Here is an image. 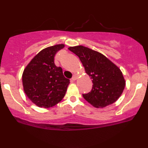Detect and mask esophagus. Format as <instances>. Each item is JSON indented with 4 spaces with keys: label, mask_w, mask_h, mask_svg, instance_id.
<instances>
[{
    "label": "esophagus",
    "mask_w": 148,
    "mask_h": 148,
    "mask_svg": "<svg viewBox=\"0 0 148 148\" xmlns=\"http://www.w3.org/2000/svg\"><path fill=\"white\" fill-rule=\"evenodd\" d=\"M77 79V77H76V76L74 75L73 77L72 78V81H76V80Z\"/></svg>",
    "instance_id": "1"
}]
</instances>
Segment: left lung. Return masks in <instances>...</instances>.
Returning <instances> with one entry per match:
<instances>
[{"mask_svg":"<svg viewBox=\"0 0 148 148\" xmlns=\"http://www.w3.org/2000/svg\"><path fill=\"white\" fill-rule=\"evenodd\" d=\"M92 81V88L83 97L96 108H103L115 102L125 87L120 69L103 54L84 46L71 47Z\"/></svg>","mask_w":148,"mask_h":148,"instance_id":"1","label":"left lung"}]
</instances>
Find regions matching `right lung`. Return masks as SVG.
<instances>
[{"label":"right lung","instance_id":"add662e5","mask_svg":"<svg viewBox=\"0 0 148 148\" xmlns=\"http://www.w3.org/2000/svg\"><path fill=\"white\" fill-rule=\"evenodd\" d=\"M64 47L61 44L43 49L23 71V90L30 101L37 106L52 107L65 95L69 80L64 76L62 68L54 63L55 55Z\"/></svg>","mask_w":148,"mask_h":148}]
</instances>
